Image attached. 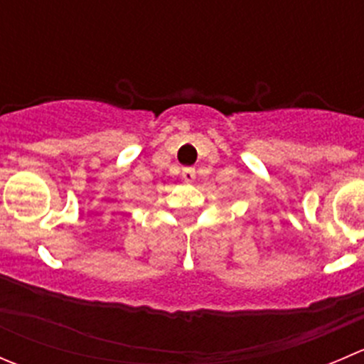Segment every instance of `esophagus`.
I'll use <instances>...</instances> for the list:
<instances>
[{"mask_svg":"<svg viewBox=\"0 0 364 364\" xmlns=\"http://www.w3.org/2000/svg\"><path fill=\"white\" fill-rule=\"evenodd\" d=\"M181 178H183V181H185V183H193V181H196V168H192V167L183 168Z\"/></svg>","mask_w":364,"mask_h":364,"instance_id":"1","label":"esophagus"}]
</instances>
